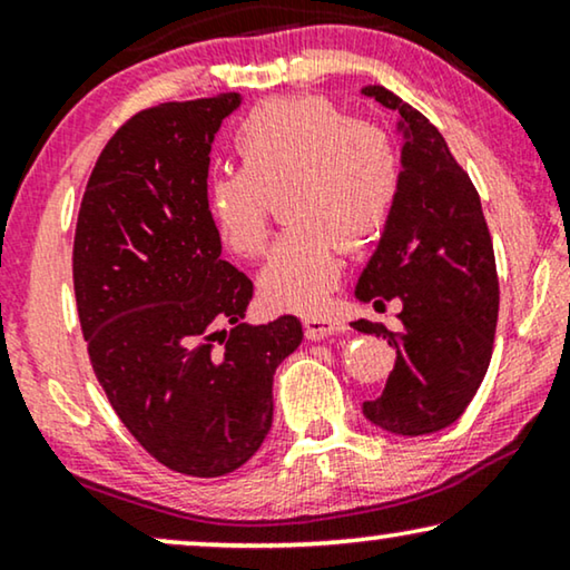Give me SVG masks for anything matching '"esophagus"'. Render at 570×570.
<instances>
[{
	"instance_id": "1",
	"label": "esophagus",
	"mask_w": 570,
	"mask_h": 570,
	"mask_svg": "<svg viewBox=\"0 0 570 570\" xmlns=\"http://www.w3.org/2000/svg\"><path fill=\"white\" fill-rule=\"evenodd\" d=\"M304 327H307L309 338H315V341L325 338V335H338V333L348 331L341 320H333V317H307L304 320Z\"/></svg>"
}]
</instances>
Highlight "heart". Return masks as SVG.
Wrapping results in <instances>:
<instances>
[{
  "mask_svg": "<svg viewBox=\"0 0 570 570\" xmlns=\"http://www.w3.org/2000/svg\"><path fill=\"white\" fill-rule=\"evenodd\" d=\"M235 147L243 170L216 173L206 188L216 237L237 258L261 255L271 235L268 196L294 186L286 214L309 227L278 243L258 284L276 307H315L341 276V253L325 229L364 232L387 208V149L323 98L261 102L239 124Z\"/></svg>",
  "mask_w": 570,
  "mask_h": 570,
  "instance_id": "b5f03b06",
  "label": "heart"
}]
</instances>
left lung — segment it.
Returning a JSON list of instances; mask_svg holds the SVG:
<instances>
[{
  "label": "left lung",
  "instance_id": "8db88e82",
  "mask_svg": "<svg viewBox=\"0 0 570 570\" xmlns=\"http://www.w3.org/2000/svg\"><path fill=\"white\" fill-rule=\"evenodd\" d=\"M358 92L397 114L403 139L395 196L354 292L374 309L400 299L403 331L351 323L395 346L382 395L362 411L390 434H434L460 419L491 364L499 320L491 232L475 186L439 128L380 85Z\"/></svg>",
  "mask_w": 570,
  "mask_h": 570
}]
</instances>
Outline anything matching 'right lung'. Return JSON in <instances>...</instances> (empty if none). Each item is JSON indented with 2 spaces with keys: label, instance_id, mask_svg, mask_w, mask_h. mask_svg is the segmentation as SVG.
Here are the masks:
<instances>
[{
  "label": "right lung",
  "instance_id": "right-lung-1",
  "mask_svg": "<svg viewBox=\"0 0 570 570\" xmlns=\"http://www.w3.org/2000/svg\"><path fill=\"white\" fill-rule=\"evenodd\" d=\"M243 95L165 102L116 131L75 235L79 323L100 387L165 468L219 478L274 421V374L302 343L284 315L243 323L253 284L222 261L206 188L214 136Z\"/></svg>",
  "mask_w": 570,
  "mask_h": 570
}]
</instances>
